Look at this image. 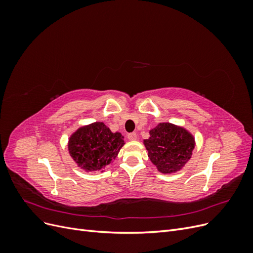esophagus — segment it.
<instances>
[{
	"label": "esophagus",
	"mask_w": 253,
	"mask_h": 253,
	"mask_svg": "<svg viewBox=\"0 0 253 253\" xmlns=\"http://www.w3.org/2000/svg\"><path fill=\"white\" fill-rule=\"evenodd\" d=\"M127 139L128 140H136L137 139V134L136 133H129V134H127Z\"/></svg>",
	"instance_id": "1"
}]
</instances>
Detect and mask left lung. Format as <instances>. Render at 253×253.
<instances>
[{"label": "left lung", "instance_id": "obj_1", "mask_svg": "<svg viewBox=\"0 0 253 253\" xmlns=\"http://www.w3.org/2000/svg\"><path fill=\"white\" fill-rule=\"evenodd\" d=\"M149 157L163 173L179 171L191 158L194 139L185 128L171 124H159L144 140Z\"/></svg>", "mask_w": 253, "mask_h": 253}]
</instances>
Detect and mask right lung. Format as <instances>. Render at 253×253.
Returning a JSON list of instances; mask_svg holds the SVG:
<instances>
[{"instance_id": "obj_1", "label": "right lung", "mask_w": 253, "mask_h": 253, "mask_svg": "<svg viewBox=\"0 0 253 253\" xmlns=\"http://www.w3.org/2000/svg\"><path fill=\"white\" fill-rule=\"evenodd\" d=\"M124 144L120 133H112L103 122H95L80 127L72 135L68 150L82 169L95 171L110 165Z\"/></svg>"}]
</instances>
